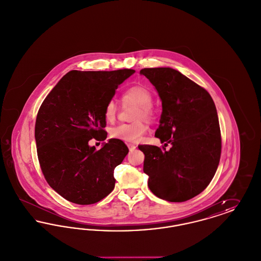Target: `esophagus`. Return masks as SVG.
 Segmentation results:
<instances>
[{
	"label": "esophagus",
	"instance_id": "obj_1",
	"mask_svg": "<svg viewBox=\"0 0 261 261\" xmlns=\"http://www.w3.org/2000/svg\"><path fill=\"white\" fill-rule=\"evenodd\" d=\"M128 148H129L130 151H132V150H134V149H136V146L133 145V144H128Z\"/></svg>",
	"mask_w": 261,
	"mask_h": 261
}]
</instances>
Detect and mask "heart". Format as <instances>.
Listing matches in <instances>:
<instances>
[{"mask_svg": "<svg viewBox=\"0 0 261 261\" xmlns=\"http://www.w3.org/2000/svg\"><path fill=\"white\" fill-rule=\"evenodd\" d=\"M121 101L126 105H135L138 110L135 113L134 119H144L150 121L153 117V112L151 109L152 95L148 88L142 85H134L126 89L121 95ZM116 115V105L113 100L108 101L106 105L103 116L107 121L112 122ZM147 125L143 121H137L131 124H120L114 127L111 131V136L113 139L121 140L129 143H137L142 137L147 133Z\"/></svg>", "mask_w": 261, "mask_h": 261, "instance_id": "obj_1", "label": "heart"}]
</instances>
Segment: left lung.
Masks as SVG:
<instances>
[{"instance_id": "left-lung-1", "label": "left lung", "mask_w": 261, "mask_h": 261, "mask_svg": "<svg viewBox=\"0 0 261 261\" xmlns=\"http://www.w3.org/2000/svg\"><path fill=\"white\" fill-rule=\"evenodd\" d=\"M162 99L154 136L169 150L141 145L149 190L160 199L182 202L211 183L221 154V135L214 101L206 90L170 67L144 68Z\"/></svg>"}]
</instances>
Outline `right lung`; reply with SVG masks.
<instances>
[{
	"label": "right lung",
	"instance_id": "1",
	"mask_svg": "<svg viewBox=\"0 0 261 261\" xmlns=\"http://www.w3.org/2000/svg\"><path fill=\"white\" fill-rule=\"evenodd\" d=\"M134 73L133 69L69 71L41 105L35 124L38 159L48 184L62 198L92 204L114 189V168L129 149L117 139H110L99 150L89 141L107 139L106 105Z\"/></svg>",
	"mask_w": 261,
	"mask_h": 261
}]
</instances>
